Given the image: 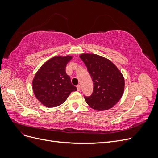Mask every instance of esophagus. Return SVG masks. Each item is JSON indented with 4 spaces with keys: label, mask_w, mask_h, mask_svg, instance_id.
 <instances>
[{
    "label": "esophagus",
    "mask_w": 158,
    "mask_h": 158,
    "mask_svg": "<svg viewBox=\"0 0 158 158\" xmlns=\"http://www.w3.org/2000/svg\"><path fill=\"white\" fill-rule=\"evenodd\" d=\"M76 88H77L78 91H80V85H78L77 86H76Z\"/></svg>",
    "instance_id": "obj_1"
}]
</instances>
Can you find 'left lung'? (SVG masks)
Here are the masks:
<instances>
[{"instance_id": "obj_1", "label": "left lung", "mask_w": 158, "mask_h": 158, "mask_svg": "<svg viewBox=\"0 0 158 158\" xmlns=\"http://www.w3.org/2000/svg\"><path fill=\"white\" fill-rule=\"evenodd\" d=\"M80 58L86 66L94 83L93 94L84 97L88 106L96 111L112 108L122 98L125 78L111 60L95 54H81Z\"/></svg>"}]
</instances>
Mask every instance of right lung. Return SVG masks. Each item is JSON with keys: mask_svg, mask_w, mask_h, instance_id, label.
Listing matches in <instances>:
<instances>
[{"mask_svg": "<svg viewBox=\"0 0 158 158\" xmlns=\"http://www.w3.org/2000/svg\"><path fill=\"white\" fill-rule=\"evenodd\" d=\"M73 56H56L43 64L32 81L35 98L47 107H55L63 103L70 93L77 90L66 73V66Z\"/></svg>", "mask_w": 158, "mask_h": 158, "instance_id": "obj_1", "label": "right lung"}]
</instances>
